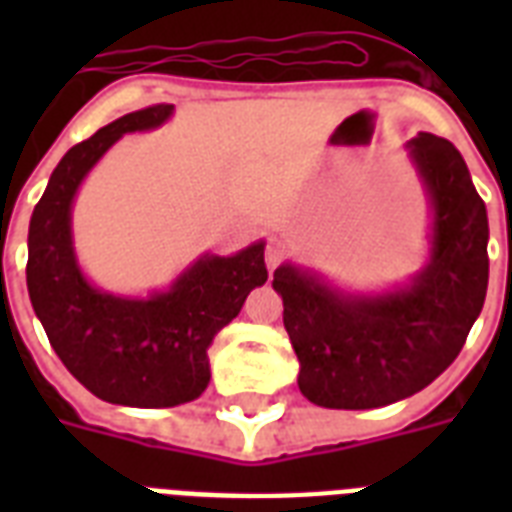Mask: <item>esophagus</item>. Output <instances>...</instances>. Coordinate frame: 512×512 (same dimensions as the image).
<instances>
[{
    "mask_svg": "<svg viewBox=\"0 0 512 512\" xmlns=\"http://www.w3.org/2000/svg\"><path fill=\"white\" fill-rule=\"evenodd\" d=\"M284 260V249H281V244H276V241H268L265 244V263H268V268H276V265Z\"/></svg>",
    "mask_w": 512,
    "mask_h": 512,
    "instance_id": "esophagus-1",
    "label": "esophagus"
}]
</instances>
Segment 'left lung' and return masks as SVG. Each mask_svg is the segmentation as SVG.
I'll list each match as a JSON object with an SVG mask.
<instances>
[{
    "label": "left lung",
    "instance_id": "left-lung-1",
    "mask_svg": "<svg viewBox=\"0 0 512 512\" xmlns=\"http://www.w3.org/2000/svg\"><path fill=\"white\" fill-rule=\"evenodd\" d=\"M406 148L433 212L430 260L406 287L345 295L292 263L273 273L297 385L316 406L377 409L420 393L460 356L484 308L489 220L468 164L430 132Z\"/></svg>",
    "mask_w": 512,
    "mask_h": 512
}]
</instances>
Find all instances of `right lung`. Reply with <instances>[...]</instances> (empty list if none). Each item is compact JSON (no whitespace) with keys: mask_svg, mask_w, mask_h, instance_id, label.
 Returning a JSON list of instances; mask_svg holds the SVG:
<instances>
[{"mask_svg":"<svg viewBox=\"0 0 512 512\" xmlns=\"http://www.w3.org/2000/svg\"><path fill=\"white\" fill-rule=\"evenodd\" d=\"M172 111L167 103L132 111L71 148L28 225V297L47 340L90 393L138 409L199 398L209 385V345L268 281L263 241L231 257H199L167 292L146 300L100 292L79 271L71 204L84 175L122 135L154 130Z\"/></svg>","mask_w":512,"mask_h":512,"instance_id":"1","label":"right lung"}]
</instances>
